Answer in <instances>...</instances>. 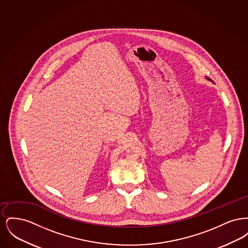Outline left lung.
Wrapping results in <instances>:
<instances>
[{
    "label": "left lung",
    "mask_w": 248,
    "mask_h": 248,
    "mask_svg": "<svg viewBox=\"0 0 248 248\" xmlns=\"http://www.w3.org/2000/svg\"><path fill=\"white\" fill-rule=\"evenodd\" d=\"M206 79H207L208 81H211V80H210V78H207V77H206Z\"/></svg>",
    "instance_id": "obj_1"
}]
</instances>
